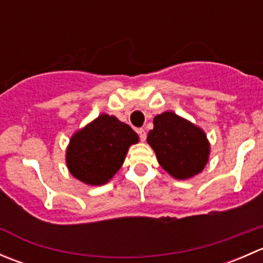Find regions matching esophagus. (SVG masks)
<instances>
[{"label": "esophagus", "mask_w": 263, "mask_h": 263, "mask_svg": "<svg viewBox=\"0 0 263 263\" xmlns=\"http://www.w3.org/2000/svg\"><path fill=\"white\" fill-rule=\"evenodd\" d=\"M137 134H139V136H140V140H141V141H145V140H146V131H145L144 128H139L137 129Z\"/></svg>", "instance_id": "1"}]
</instances>
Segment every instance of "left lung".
Instances as JSON below:
<instances>
[{"label": "left lung", "instance_id": "8db88e82", "mask_svg": "<svg viewBox=\"0 0 263 263\" xmlns=\"http://www.w3.org/2000/svg\"><path fill=\"white\" fill-rule=\"evenodd\" d=\"M147 144L155 151L161 168L177 179L192 178L209 161L210 144L205 132L173 112L154 118Z\"/></svg>", "mask_w": 263, "mask_h": 263}]
</instances>
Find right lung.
<instances>
[{
	"mask_svg": "<svg viewBox=\"0 0 263 263\" xmlns=\"http://www.w3.org/2000/svg\"><path fill=\"white\" fill-rule=\"evenodd\" d=\"M137 142L139 136L128 124L115 116L100 115L71 137L66 164L79 181L105 184L122 166L128 147Z\"/></svg>",
	"mask_w": 263,
	"mask_h": 263,
	"instance_id": "right-lung-1",
	"label": "right lung"
}]
</instances>
